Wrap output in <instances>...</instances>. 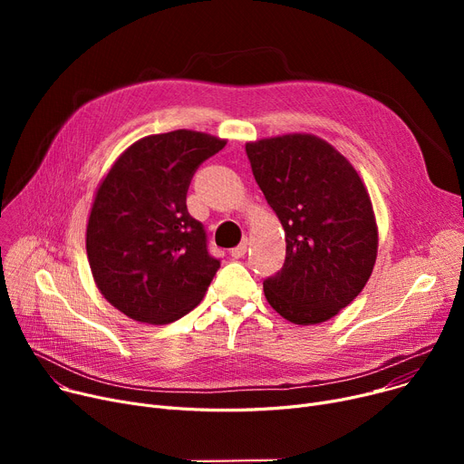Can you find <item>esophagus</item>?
Masks as SVG:
<instances>
[{
	"instance_id": "esophagus-1",
	"label": "esophagus",
	"mask_w": 464,
	"mask_h": 464,
	"mask_svg": "<svg viewBox=\"0 0 464 464\" xmlns=\"http://www.w3.org/2000/svg\"><path fill=\"white\" fill-rule=\"evenodd\" d=\"M246 250H248V238H242L240 245H238L237 248H233V250H231V257H233V259L245 257V256H246Z\"/></svg>"
}]
</instances>
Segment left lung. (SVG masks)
I'll use <instances>...</instances> for the list:
<instances>
[{
    "instance_id": "left-lung-1",
    "label": "left lung",
    "mask_w": 464,
    "mask_h": 464,
    "mask_svg": "<svg viewBox=\"0 0 464 464\" xmlns=\"http://www.w3.org/2000/svg\"><path fill=\"white\" fill-rule=\"evenodd\" d=\"M246 156L285 233V261L263 280L265 297L291 324L327 322L372 273L378 227L369 193L352 163L314 135L248 142Z\"/></svg>"
}]
</instances>
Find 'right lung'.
<instances>
[{
    "label": "right lung",
    "instance_id": "1",
    "mask_svg": "<svg viewBox=\"0 0 464 464\" xmlns=\"http://www.w3.org/2000/svg\"><path fill=\"white\" fill-rule=\"evenodd\" d=\"M224 146L189 130L144 137L97 188L86 227L90 269L103 297L128 318L170 324L205 297L219 259L186 195L195 170Z\"/></svg>",
    "mask_w": 464,
    "mask_h": 464
}]
</instances>
